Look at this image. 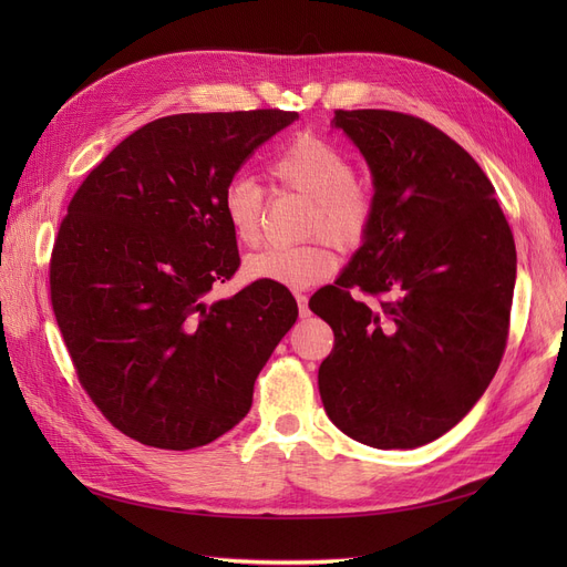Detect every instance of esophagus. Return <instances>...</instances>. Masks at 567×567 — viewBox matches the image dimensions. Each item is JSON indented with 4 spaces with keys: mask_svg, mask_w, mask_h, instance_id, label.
I'll use <instances>...</instances> for the list:
<instances>
[{
    "mask_svg": "<svg viewBox=\"0 0 567 567\" xmlns=\"http://www.w3.org/2000/svg\"><path fill=\"white\" fill-rule=\"evenodd\" d=\"M296 300H298L300 317H307V315H310V305H307V296H305V293H296Z\"/></svg>",
    "mask_w": 567,
    "mask_h": 567,
    "instance_id": "34e87169",
    "label": "esophagus"
}]
</instances>
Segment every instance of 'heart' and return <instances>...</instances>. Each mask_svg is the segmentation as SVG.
<instances>
[{
  "label": "heart",
  "mask_w": 567,
  "mask_h": 567,
  "mask_svg": "<svg viewBox=\"0 0 567 567\" xmlns=\"http://www.w3.org/2000/svg\"><path fill=\"white\" fill-rule=\"evenodd\" d=\"M269 177L279 186L312 200L305 234L323 236L342 250L367 241L375 217L373 192L354 179V161L336 142L302 132L286 142L269 161ZM227 225L238 244L257 246L262 238L265 192L250 179H234L221 198ZM315 238L302 246H274L250 255L244 271L255 281L305 288L329 279L338 269L336 250Z\"/></svg>",
  "instance_id": "1"
}]
</instances>
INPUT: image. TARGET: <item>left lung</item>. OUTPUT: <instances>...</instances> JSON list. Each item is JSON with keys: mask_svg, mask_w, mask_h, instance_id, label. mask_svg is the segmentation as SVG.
<instances>
[{"mask_svg": "<svg viewBox=\"0 0 567 567\" xmlns=\"http://www.w3.org/2000/svg\"><path fill=\"white\" fill-rule=\"evenodd\" d=\"M333 125L371 167L375 217L310 300L336 336L321 402L352 440L414 450L466 416L499 369L516 244L483 167L435 125L379 109L336 111Z\"/></svg>", "mask_w": 567, "mask_h": 567, "instance_id": "obj_1", "label": "left lung"}]
</instances>
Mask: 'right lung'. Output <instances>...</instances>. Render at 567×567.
<instances>
[{
  "label": "right lung",
  "instance_id": "1",
  "mask_svg": "<svg viewBox=\"0 0 567 567\" xmlns=\"http://www.w3.org/2000/svg\"><path fill=\"white\" fill-rule=\"evenodd\" d=\"M296 111L179 113L120 142L68 203L49 293L78 381L120 433L196 450L252 404L298 319L290 290L255 281L208 305L238 265L221 198Z\"/></svg>",
  "mask_w": 567,
  "mask_h": 567
}]
</instances>
